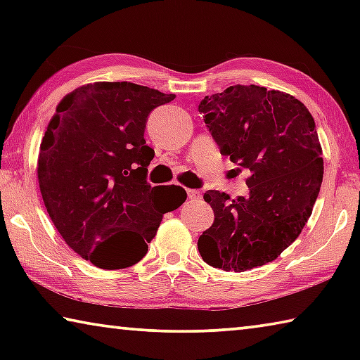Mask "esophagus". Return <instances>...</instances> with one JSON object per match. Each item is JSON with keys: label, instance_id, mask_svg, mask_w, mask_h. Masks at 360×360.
Instances as JSON below:
<instances>
[{"label": "esophagus", "instance_id": "1", "mask_svg": "<svg viewBox=\"0 0 360 360\" xmlns=\"http://www.w3.org/2000/svg\"><path fill=\"white\" fill-rule=\"evenodd\" d=\"M187 197L191 200H197L202 197V193H200L198 191H193V188H187Z\"/></svg>", "mask_w": 360, "mask_h": 360}]
</instances>
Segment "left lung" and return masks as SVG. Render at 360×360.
Segmentation results:
<instances>
[{
	"label": "left lung",
	"instance_id": "1",
	"mask_svg": "<svg viewBox=\"0 0 360 360\" xmlns=\"http://www.w3.org/2000/svg\"><path fill=\"white\" fill-rule=\"evenodd\" d=\"M198 111L221 154L251 173L248 197L203 195L214 222L198 238L200 255L238 273L273 262L302 233L319 195L324 162L313 115L295 96L240 84L205 96Z\"/></svg>",
	"mask_w": 360,
	"mask_h": 360
}]
</instances>
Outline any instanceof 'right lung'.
<instances>
[{"label":"right lung","mask_w":360,"mask_h":360,"mask_svg":"<svg viewBox=\"0 0 360 360\" xmlns=\"http://www.w3.org/2000/svg\"><path fill=\"white\" fill-rule=\"evenodd\" d=\"M176 95L133 82L87 84L66 95L38 157L42 202L72 251L105 270L138 264L165 212L187 193L148 182L152 109Z\"/></svg>","instance_id":"obj_1"}]
</instances>
